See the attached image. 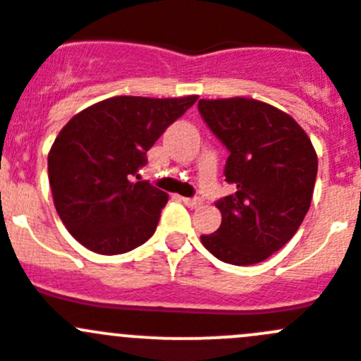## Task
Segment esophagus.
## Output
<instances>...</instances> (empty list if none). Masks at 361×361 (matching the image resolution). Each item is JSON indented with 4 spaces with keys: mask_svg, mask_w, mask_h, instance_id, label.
Returning <instances> with one entry per match:
<instances>
[{
    "mask_svg": "<svg viewBox=\"0 0 361 361\" xmlns=\"http://www.w3.org/2000/svg\"><path fill=\"white\" fill-rule=\"evenodd\" d=\"M183 202L186 204L188 207H191V209H195V207L202 206V198H198V197H195V198H183Z\"/></svg>",
    "mask_w": 361,
    "mask_h": 361,
    "instance_id": "1",
    "label": "esophagus"
}]
</instances>
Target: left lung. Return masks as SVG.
Listing matches in <instances>:
<instances>
[{
	"mask_svg": "<svg viewBox=\"0 0 361 361\" xmlns=\"http://www.w3.org/2000/svg\"><path fill=\"white\" fill-rule=\"evenodd\" d=\"M198 112L229 150L226 180L233 195L216 200L221 224L200 236L224 263H261L283 249L312 204L317 154L292 116L252 98L200 100Z\"/></svg>",
	"mask_w": 361,
	"mask_h": 361,
	"instance_id": "8db88e82",
	"label": "left lung"
}]
</instances>
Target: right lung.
Here are the masks:
<instances>
[{"instance_id": "1", "label": "right lung", "mask_w": 361, "mask_h": 361, "mask_svg": "<svg viewBox=\"0 0 361 361\" xmlns=\"http://www.w3.org/2000/svg\"><path fill=\"white\" fill-rule=\"evenodd\" d=\"M198 97H114L73 116L48 154L53 202L85 249L123 254L155 233L168 195L140 180L147 152Z\"/></svg>"}]
</instances>
